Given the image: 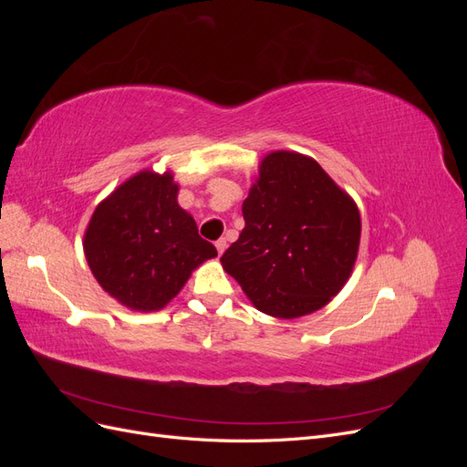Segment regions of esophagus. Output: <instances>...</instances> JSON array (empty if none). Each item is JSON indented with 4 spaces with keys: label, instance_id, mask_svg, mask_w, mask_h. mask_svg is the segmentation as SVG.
<instances>
[{
    "label": "esophagus",
    "instance_id": "obj_1",
    "mask_svg": "<svg viewBox=\"0 0 467 467\" xmlns=\"http://www.w3.org/2000/svg\"><path fill=\"white\" fill-rule=\"evenodd\" d=\"M225 247H228V242H225V237H220L218 242H216V249H218L220 255H222V253L225 251Z\"/></svg>",
    "mask_w": 467,
    "mask_h": 467
}]
</instances>
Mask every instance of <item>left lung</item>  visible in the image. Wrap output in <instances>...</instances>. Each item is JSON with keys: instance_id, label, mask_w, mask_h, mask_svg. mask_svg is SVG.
Returning a JSON list of instances; mask_svg holds the SVG:
<instances>
[{"instance_id": "8db88e82", "label": "left lung", "mask_w": 467, "mask_h": 467, "mask_svg": "<svg viewBox=\"0 0 467 467\" xmlns=\"http://www.w3.org/2000/svg\"><path fill=\"white\" fill-rule=\"evenodd\" d=\"M242 212L245 228L220 261L263 314H312L345 286L360 214L317 161L294 151L266 155Z\"/></svg>"}]
</instances>
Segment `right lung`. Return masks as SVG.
I'll return each instance as SVG.
<instances>
[{
  "mask_svg": "<svg viewBox=\"0 0 467 467\" xmlns=\"http://www.w3.org/2000/svg\"><path fill=\"white\" fill-rule=\"evenodd\" d=\"M171 173L142 171L93 212L86 257L99 285L138 312L161 309L185 286L192 268L218 255L177 204Z\"/></svg>",
  "mask_w": 467,
  "mask_h": 467,
  "instance_id": "1",
  "label": "right lung"
}]
</instances>
